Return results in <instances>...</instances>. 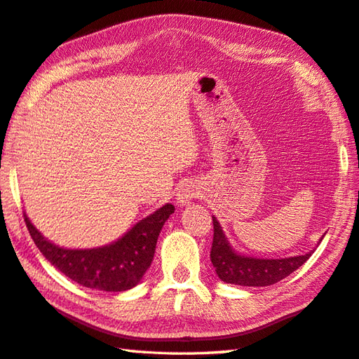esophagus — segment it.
Masks as SVG:
<instances>
[{"mask_svg": "<svg viewBox=\"0 0 359 359\" xmlns=\"http://www.w3.org/2000/svg\"><path fill=\"white\" fill-rule=\"evenodd\" d=\"M199 194H201V191H199L198 185H194L193 182H185V184L180 185L179 191H177V202L182 207L188 205V203L193 199L199 198Z\"/></svg>", "mask_w": 359, "mask_h": 359, "instance_id": "esophagus-1", "label": "esophagus"}]
</instances>
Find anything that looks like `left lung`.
<instances>
[{
	"label": "left lung",
	"instance_id": "1",
	"mask_svg": "<svg viewBox=\"0 0 359 359\" xmlns=\"http://www.w3.org/2000/svg\"><path fill=\"white\" fill-rule=\"evenodd\" d=\"M213 244L210 258L222 282L240 286H269L297 271L313 252L287 258H257L238 254L227 240L219 221L213 216ZM319 241H322V238Z\"/></svg>",
	"mask_w": 359,
	"mask_h": 359
}]
</instances>
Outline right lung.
<instances>
[{
    "instance_id": "obj_1",
    "label": "right lung",
    "mask_w": 359,
    "mask_h": 359,
    "mask_svg": "<svg viewBox=\"0 0 359 359\" xmlns=\"http://www.w3.org/2000/svg\"><path fill=\"white\" fill-rule=\"evenodd\" d=\"M174 210L171 203H165L116 241L93 249L60 248L41 235L26 213L25 221L35 245L55 269L91 290L119 292L137 286L149 269L160 230Z\"/></svg>"
}]
</instances>
